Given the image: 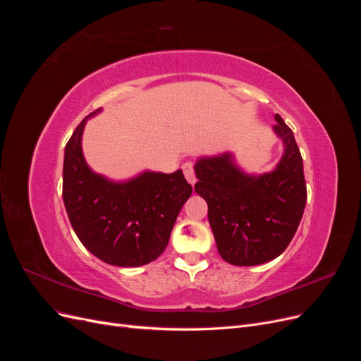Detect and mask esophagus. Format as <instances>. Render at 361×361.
I'll use <instances>...</instances> for the list:
<instances>
[{
  "label": "esophagus",
  "instance_id": "1",
  "mask_svg": "<svg viewBox=\"0 0 361 361\" xmlns=\"http://www.w3.org/2000/svg\"><path fill=\"white\" fill-rule=\"evenodd\" d=\"M182 169H183L185 178H187V180H188L191 185H194V183H195V180H197V178H195V173H194V169H192V164H191V162H185L183 166H182Z\"/></svg>",
  "mask_w": 361,
  "mask_h": 361
}]
</instances>
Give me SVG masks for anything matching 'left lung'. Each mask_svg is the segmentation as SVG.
Segmentation results:
<instances>
[{
    "instance_id": "left-lung-1",
    "label": "left lung",
    "mask_w": 361,
    "mask_h": 361,
    "mask_svg": "<svg viewBox=\"0 0 361 361\" xmlns=\"http://www.w3.org/2000/svg\"><path fill=\"white\" fill-rule=\"evenodd\" d=\"M272 126L283 143L274 170L248 174L233 154L202 157L194 166L195 192L207 203L218 253L236 267L276 259L297 232L307 200L302 158L292 129L276 114Z\"/></svg>"
}]
</instances>
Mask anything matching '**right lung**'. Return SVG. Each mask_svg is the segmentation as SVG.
<instances>
[{
	"mask_svg": "<svg viewBox=\"0 0 361 361\" xmlns=\"http://www.w3.org/2000/svg\"><path fill=\"white\" fill-rule=\"evenodd\" d=\"M87 116L64 149L63 200L81 244L114 267L133 268L155 260L166 250L173 226L192 187L182 170H146L128 180L94 173L82 154Z\"/></svg>",
	"mask_w": 361,
	"mask_h": 361,
	"instance_id": "1",
	"label": "right lung"
}]
</instances>
